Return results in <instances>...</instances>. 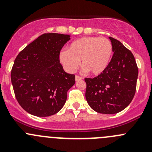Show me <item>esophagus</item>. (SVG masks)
Returning <instances> with one entry per match:
<instances>
[{
    "instance_id": "34e87169",
    "label": "esophagus",
    "mask_w": 152,
    "mask_h": 152,
    "mask_svg": "<svg viewBox=\"0 0 152 152\" xmlns=\"http://www.w3.org/2000/svg\"><path fill=\"white\" fill-rule=\"evenodd\" d=\"M82 78L81 77V76H75V80H76V82H78V81H80V80H82Z\"/></svg>"
}]
</instances>
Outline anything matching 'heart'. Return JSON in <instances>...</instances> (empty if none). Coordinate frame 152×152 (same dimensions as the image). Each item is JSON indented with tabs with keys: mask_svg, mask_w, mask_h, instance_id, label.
Returning <instances> with one entry per match:
<instances>
[{
	"mask_svg": "<svg viewBox=\"0 0 152 152\" xmlns=\"http://www.w3.org/2000/svg\"><path fill=\"white\" fill-rule=\"evenodd\" d=\"M113 45L109 39L99 37H85L73 41L68 50L61 51L60 62L67 72L79 66L93 76L102 74L108 67L113 55Z\"/></svg>",
	"mask_w": 152,
	"mask_h": 152,
	"instance_id": "b5f03b06",
	"label": "heart"
}]
</instances>
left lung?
Listing matches in <instances>:
<instances>
[{
    "label": "left lung",
    "instance_id": "8db88e82",
    "mask_svg": "<svg viewBox=\"0 0 152 152\" xmlns=\"http://www.w3.org/2000/svg\"><path fill=\"white\" fill-rule=\"evenodd\" d=\"M109 38L113 45V57L102 74L85 79V97L97 113L115 114L124 110L134 98L138 68L132 53L120 41Z\"/></svg>",
    "mask_w": 152,
    "mask_h": 152
}]
</instances>
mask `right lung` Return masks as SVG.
Masks as SVG:
<instances>
[{
  "label": "right lung",
  "mask_w": 152,
  "mask_h": 152,
  "mask_svg": "<svg viewBox=\"0 0 152 152\" xmlns=\"http://www.w3.org/2000/svg\"><path fill=\"white\" fill-rule=\"evenodd\" d=\"M70 35L43 34L17 56L11 72L15 97L24 110L37 117L57 113L75 84V76L59 63L61 49Z\"/></svg>",
  "instance_id": "right-lung-1"
}]
</instances>
